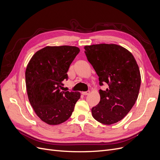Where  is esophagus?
<instances>
[{
    "label": "esophagus",
    "instance_id": "obj_1",
    "mask_svg": "<svg viewBox=\"0 0 160 160\" xmlns=\"http://www.w3.org/2000/svg\"><path fill=\"white\" fill-rule=\"evenodd\" d=\"M89 93H90V91H85V92H83V93H82V94L84 95H88L89 94Z\"/></svg>",
    "mask_w": 160,
    "mask_h": 160
}]
</instances>
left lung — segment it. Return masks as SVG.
<instances>
[{"label":"left lung","instance_id":"1","mask_svg":"<svg viewBox=\"0 0 160 160\" xmlns=\"http://www.w3.org/2000/svg\"><path fill=\"white\" fill-rule=\"evenodd\" d=\"M85 53L99 77V85H108L99 90L100 101L91 109L98 122L111 125L118 122L132 109L136 101L141 75L133 55L115 44L85 46Z\"/></svg>","mask_w":160,"mask_h":160}]
</instances>
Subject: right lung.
Instances as JSON below:
<instances>
[{
  "instance_id": "add662e5",
  "label": "right lung",
  "mask_w": 160,
  "mask_h": 160,
  "mask_svg": "<svg viewBox=\"0 0 160 160\" xmlns=\"http://www.w3.org/2000/svg\"><path fill=\"white\" fill-rule=\"evenodd\" d=\"M72 46L46 47L35 53L25 71L29 102L37 115L49 125H59L68 119L80 98L77 91H63L62 81L79 52Z\"/></svg>"
}]
</instances>
